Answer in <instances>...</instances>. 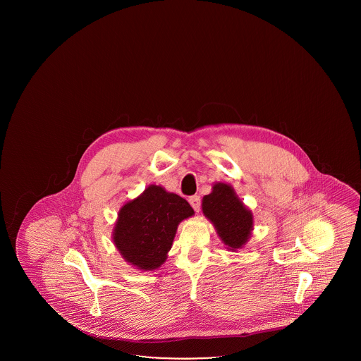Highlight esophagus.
<instances>
[{"label":"esophagus","instance_id":"esophagus-1","mask_svg":"<svg viewBox=\"0 0 361 361\" xmlns=\"http://www.w3.org/2000/svg\"><path fill=\"white\" fill-rule=\"evenodd\" d=\"M189 203H190V206H192V208H193L196 212H199V209H200V204H202L200 196H197V195L190 196V197H189Z\"/></svg>","mask_w":361,"mask_h":361}]
</instances>
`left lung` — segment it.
<instances>
[{"label": "left lung", "mask_w": 361, "mask_h": 361, "mask_svg": "<svg viewBox=\"0 0 361 361\" xmlns=\"http://www.w3.org/2000/svg\"><path fill=\"white\" fill-rule=\"evenodd\" d=\"M202 207L228 249H240L249 240L253 228V215L242 204L230 185L215 184L212 192L203 197Z\"/></svg>", "instance_id": "obj_1"}]
</instances>
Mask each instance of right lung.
Wrapping results in <instances>:
<instances>
[{"mask_svg": "<svg viewBox=\"0 0 361 361\" xmlns=\"http://www.w3.org/2000/svg\"><path fill=\"white\" fill-rule=\"evenodd\" d=\"M192 215L193 209L185 199L150 185L121 207L114 242L126 261L139 269H157L172 247L177 226Z\"/></svg>", "mask_w": 361, "mask_h": 361, "instance_id": "add662e5", "label": "right lung"}]
</instances>
